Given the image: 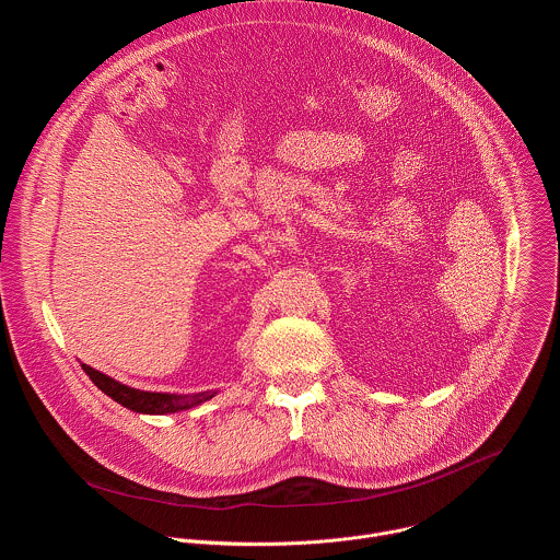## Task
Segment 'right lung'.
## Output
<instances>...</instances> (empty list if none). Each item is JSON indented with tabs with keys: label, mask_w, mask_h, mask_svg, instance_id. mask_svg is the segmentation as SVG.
I'll list each match as a JSON object with an SVG mask.
<instances>
[{
	"label": "right lung",
	"mask_w": 560,
	"mask_h": 560,
	"mask_svg": "<svg viewBox=\"0 0 560 560\" xmlns=\"http://www.w3.org/2000/svg\"><path fill=\"white\" fill-rule=\"evenodd\" d=\"M83 371L88 373V377L92 380L94 386H98L107 397L115 399L117 404L135 410V412H143V415H167V412H178V410H187L196 404H202L207 399H211L215 393H198V395H170V393H150V390H137L130 388L117 380H112L94 369H90L88 364H81Z\"/></svg>",
	"instance_id": "obj_1"
}]
</instances>
